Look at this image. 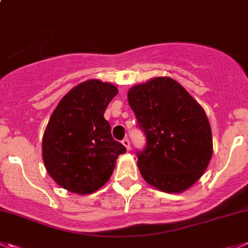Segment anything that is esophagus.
<instances>
[{"instance_id":"esophagus-1","label":"esophagus","mask_w":248,"mask_h":248,"mask_svg":"<svg viewBox=\"0 0 248 248\" xmlns=\"http://www.w3.org/2000/svg\"><path fill=\"white\" fill-rule=\"evenodd\" d=\"M122 144L124 145V148H126L127 150H129V149H131V143H129V140H127V138H126V140H122Z\"/></svg>"}]
</instances>
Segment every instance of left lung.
Segmentation results:
<instances>
[{
    "mask_svg": "<svg viewBox=\"0 0 248 248\" xmlns=\"http://www.w3.org/2000/svg\"><path fill=\"white\" fill-rule=\"evenodd\" d=\"M128 104L147 137L137 152L143 179L166 193H181L201 179L213 155L209 121L202 106L170 77L128 90Z\"/></svg>",
    "mask_w": 248,
    "mask_h": 248,
    "instance_id": "8db88e82",
    "label": "left lung"
}]
</instances>
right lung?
Returning a JSON list of instances; mask_svg holds the SVG:
<instances>
[{"label":"right lung","instance_id":"1","mask_svg":"<svg viewBox=\"0 0 248 248\" xmlns=\"http://www.w3.org/2000/svg\"><path fill=\"white\" fill-rule=\"evenodd\" d=\"M117 88L89 79L72 88L51 115L43 137L46 171L62 188L89 194L112 175L120 154L126 152L111 136L104 112Z\"/></svg>","mask_w":248,"mask_h":248}]
</instances>
